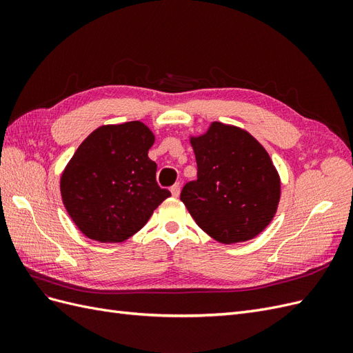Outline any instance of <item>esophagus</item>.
Listing matches in <instances>:
<instances>
[{
	"instance_id": "esophagus-1",
	"label": "esophagus",
	"mask_w": 353,
	"mask_h": 353,
	"mask_svg": "<svg viewBox=\"0 0 353 353\" xmlns=\"http://www.w3.org/2000/svg\"><path fill=\"white\" fill-rule=\"evenodd\" d=\"M170 193H172L174 197H178L179 193H181V184L176 183V184H174L172 187H170Z\"/></svg>"
}]
</instances>
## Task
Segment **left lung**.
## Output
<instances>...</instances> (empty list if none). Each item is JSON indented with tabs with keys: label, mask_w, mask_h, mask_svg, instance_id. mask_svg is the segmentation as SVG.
Masks as SVG:
<instances>
[{
	"label": "left lung",
	"mask_w": 353,
	"mask_h": 353,
	"mask_svg": "<svg viewBox=\"0 0 353 353\" xmlns=\"http://www.w3.org/2000/svg\"><path fill=\"white\" fill-rule=\"evenodd\" d=\"M197 179L181 193L190 215L222 244L258 237L279 210L281 179L263 145L239 126L212 122L190 135Z\"/></svg>",
	"instance_id": "8db88e82"
}]
</instances>
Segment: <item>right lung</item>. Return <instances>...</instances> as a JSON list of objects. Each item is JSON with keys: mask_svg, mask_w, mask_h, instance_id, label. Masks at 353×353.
Wrapping results in <instances>:
<instances>
[{"mask_svg": "<svg viewBox=\"0 0 353 353\" xmlns=\"http://www.w3.org/2000/svg\"><path fill=\"white\" fill-rule=\"evenodd\" d=\"M156 141L140 121L103 125L74 152L60 176V194L85 237L122 243L140 231L170 196L156 183L148 157Z\"/></svg>", "mask_w": 353, "mask_h": 353, "instance_id": "1", "label": "right lung"}]
</instances>
